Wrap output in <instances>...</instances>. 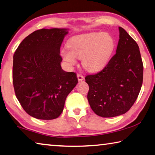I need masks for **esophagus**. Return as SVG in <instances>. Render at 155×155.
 Segmentation results:
<instances>
[{
	"instance_id": "34e87169",
	"label": "esophagus",
	"mask_w": 155,
	"mask_h": 155,
	"mask_svg": "<svg viewBox=\"0 0 155 155\" xmlns=\"http://www.w3.org/2000/svg\"><path fill=\"white\" fill-rule=\"evenodd\" d=\"M77 78H78V80L79 81L84 79V78H83V76L81 74H77Z\"/></svg>"
}]
</instances>
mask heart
Segmentation results:
<instances>
[{"instance_id": "obj_1", "label": "heart", "mask_w": 155, "mask_h": 155, "mask_svg": "<svg viewBox=\"0 0 155 155\" xmlns=\"http://www.w3.org/2000/svg\"><path fill=\"white\" fill-rule=\"evenodd\" d=\"M114 47V39L110 34L92 32L72 38L68 41L69 48L63 49L61 54L68 65H76L79 58L87 71L97 72L108 63Z\"/></svg>"}]
</instances>
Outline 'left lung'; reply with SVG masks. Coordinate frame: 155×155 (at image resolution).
<instances>
[{
    "label": "left lung",
    "mask_w": 155,
    "mask_h": 155,
    "mask_svg": "<svg viewBox=\"0 0 155 155\" xmlns=\"http://www.w3.org/2000/svg\"><path fill=\"white\" fill-rule=\"evenodd\" d=\"M116 54L95 74L85 77L89 85L87 100L96 114L114 117L131 108L141 90L143 65L139 46L127 31L119 28Z\"/></svg>",
    "instance_id": "left-lung-1"
}]
</instances>
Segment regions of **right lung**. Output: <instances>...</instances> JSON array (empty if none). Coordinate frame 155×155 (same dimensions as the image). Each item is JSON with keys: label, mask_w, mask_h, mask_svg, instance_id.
Here are the masks:
<instances>
[{"label": "right lung", "mask_w": 155, "mask_h": 155, "mask_svg": "<svg viewBox=\"0 0 155 155\" xmlns=\"http://www.w3.org/2000/svg\"><path fill=\"white\" fill-rule=\"evenodd\" d=\"M68 29H41L24 39L14 54L13 85L29 115L51 120L60 116L68 95L77 85L74 72L61 68L60 48Z\"/></svg>", "instance_id": "obj_1"}]
</instances>
